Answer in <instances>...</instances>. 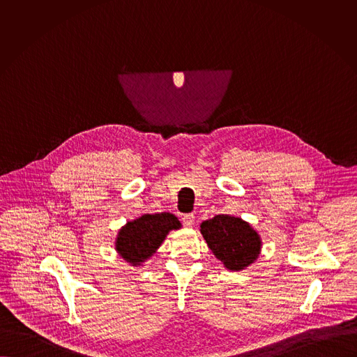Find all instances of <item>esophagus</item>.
<instances>
[{"mask_svg":"<svg viewBox=\"0 0 357 357\" xmlns=\"http://www.w3.org/2000/svg\"><path fill=\"white\" fill-rule=\"evenodd\" d=\"M194 222H195V215L192 214V213H188V214H184L183 215V224L185 225V227H192L194 225Z\"/></svg>","mask_w":357,"mask_h":357,"instance_id":"obj_1","label":"esophagus"}]
</instances>
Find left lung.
<instances>
[{"mask_svg":"<svg viewBox=\"0 0 357 357\" xmlns=\"http://www.w3.org/2000/svg\"><path fill=\"white\" fill-rule=\"evenodd\" d=\"M208 249L229 271L252 265L261 252V238L255 228L239 217L218 214L201 224Z\"/></svg>","mask_w":357,"mask_h":357,"instance_id":"left-lung-1","label":"left lung"}]
</instances>
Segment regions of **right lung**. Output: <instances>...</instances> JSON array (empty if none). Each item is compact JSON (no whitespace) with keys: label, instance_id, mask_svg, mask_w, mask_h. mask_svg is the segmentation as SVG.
Instances as JSON below:
<instances>
[{"label":"right lung","instance_id":"right-lung-1","mask_svg":"<svg viewBox=\"0 0 357 357\" xmlns=\"http://www.w3.org/2000/svg\"><path fill=\"white\" fill-rule=\"evenodd\" d=\"M178 228H181V222L172 213L144 214L119 229L115 250L133 266H140L153 257L167 234Z\"/></svg>","mask_w":357,"mask_h":357}]
</instances>
